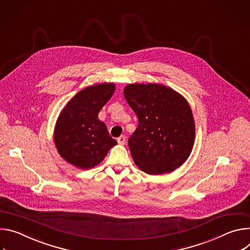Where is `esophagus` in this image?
<instances>
[{
  "mask_svg": "<svg viewBox=\"0 0 250 250\" xmlns=\"http://www.w3.org/2000/svg\"><path fill=\"white\" fill-rule=\"evenodd\" d=\"M117 142L119 143V144H121V145H124L125 143H126V137L124 136V135H122V136H120L118 139H117Z\"/></svg>",
  "mask_w": 250,
  "mask_h": 250,
  "instance_id": "esophagus-1",
  "label": "esophagus"
}]
</instances>
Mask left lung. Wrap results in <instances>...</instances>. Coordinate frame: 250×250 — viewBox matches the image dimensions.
<instances>
[{
    "mask_svg": "<svg viewBox=\"0 0 250 250\" xmlns=\"http://www.w3.org/2000/svg\"><path fill=\"white\" fill-rule=\"evenodd\" d=\"M125 99L138 117L128 145L134 162L150 175L170 173L188 158L195 122L187 100L161 84H129Z\"/></svg>",
    "mask_w": 250,
    "mask_h": 250,
    "instance_id": "obj_1",
    "label": "left lung"
}]
</instances>
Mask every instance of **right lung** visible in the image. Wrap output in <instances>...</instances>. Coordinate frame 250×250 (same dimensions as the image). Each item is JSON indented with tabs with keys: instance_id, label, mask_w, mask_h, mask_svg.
Wrapping results in <instances>:
<instances>
[{
	"instance_id": "obj_1",
	"label": "right lung",
	"mask_w": 250,
	"mask_h": 250,
	"mask_svg": "<svg viewBox=\"0 0 250 250\" xmlns=\"http://www.w3.org/2000/svg\"><path fill=\"white\" fill-rule=\"evenodd\" d=\"M114 91L113 83L89 86L79 91L62 111L54 130V143L62 157L75 167H94L117 144L97 117Z\"/></svg>"
}]
</instances>
